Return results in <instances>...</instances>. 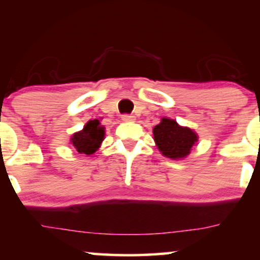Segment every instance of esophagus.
Listing matches in <instances>:
<instances>
[{"instance_id": "esophagus-1", "label": "esophagus", "mask_w": 260, "mask_h": 260, "mask_svg": "<svg viewBox=\"0 0 260 260\" xmlns=\"http://www.w3.org/2000/svg\"><path fill=\"white\" fill-rule=\"evenodd\" d=\"M122 119L124 120V122H134L135 117L131 116V115H123Z\"/></svg>"}]
</instances>
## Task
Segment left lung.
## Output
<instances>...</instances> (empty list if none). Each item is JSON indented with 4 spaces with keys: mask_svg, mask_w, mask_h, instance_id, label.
<instances>
[{
    "mask_svg": "<svg viewBox=\"0 0 260 260\" xmlns=\"http://www.w3.org/2000/svg\"><path fill=\"white\" fill-rule=\"evenodd\" d=\"M156 147L165 157L172 159L186 158L197 145L199 137L188 126H181L176 120L163 117L152 129Z\"/></svg>",
    "mask_w": 260,
    "mask_h": 260,
    "instance_id": "left-lung-1",
    "label": "left lung"
}]
</instances>
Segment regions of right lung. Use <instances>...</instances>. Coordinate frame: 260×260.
<instances>
[{"label": "right lung", "mask_w": 260, "mask_h": 260, "mask_svg": "<svg viewBox=\"0 0 260 260\" xmlns=\"http://www.w3.org/2000/svg\"><path fill=\"white\" fill-rule=\"evenodd\" d=\"M105 137V127L98 119H90L85 124L83 130L77 131L71 137L70 143L79 154L93 155L101 148Z\"/></svg>", "instance_id": "1"}]
</instances>
